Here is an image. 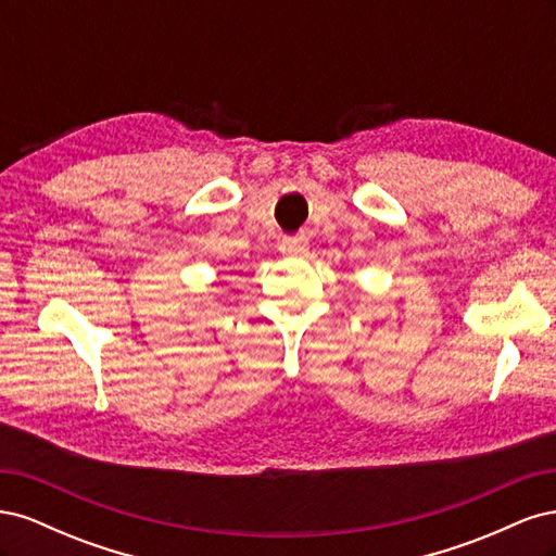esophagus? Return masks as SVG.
Wrapping results in <instances>:
<instances>
[{"label": "esophagus", "mask_w": 556, "mask_h": 556, "mask_svg": "<svg viewBox=\"0 0 556 556\" xmlns=\"http://www.w3.org/2000/svg\"><path fill=\"white\" fill-rule=\"evenodd\" d=\"M280 252L288 257H306L308 255V239L306 237H294L285 239L280 243Z\"/></svg>", "instance_id": "obj_1"}]
</instances>
